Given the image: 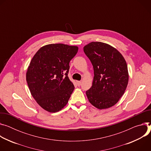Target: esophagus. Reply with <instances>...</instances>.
<instances>
[{"label":"esophagus","instance_id":"34e87169","mask_svg":"<svg viewBox=\"0 0 151 151\" xmlns=\"http://www.w3.org/2000/svg\"><path fill=\"white\" fill-rule=\"evenodd\" d=\"M77 84L78 86H80L81 85V81H77Z\"/></svg>","mask_w":151,"mask_h":151}]
</instances>
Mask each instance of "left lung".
Returning a JSON list of instances; mask_svg holds the SVG:
<instances>
[{
	"instance_id": "8db88e82",
	"label": "left lung",
	"mask_w": 151,
	"mask_h": 151,
	"mask_svg": "<svg viewBox=\"0 0 151 151\" xmlns=\"http://www.w3.org/2000/svg\"><path fill=\"white\" fill-rule=\"evenodd\" d=\"M93 68L92 87L86 92L89 101L98 109L115 105L124 95L128 83L126 61L112 46L92 42L83 47Z\"/></svg>"
}]
</instances>
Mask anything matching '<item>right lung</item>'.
Segmentation results:
<instances>
[{"mask_svg": "<svg viewBox=\"0 0 151 151\" xmlns=\"http://www.w3.org/2000/svg\"><path fill=\"white\" fill-rule=\"evenodd\" d=\"M78 49L63 44H48L32 59L26 81L31 95L45 110L55 113L68 103L74 89L68 76L69 63Z\"/></svg>", "mask_w": 151, "mask_h": 151, "instance_id": "1", "label": "right lung"}]
</instances>
